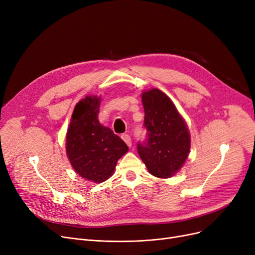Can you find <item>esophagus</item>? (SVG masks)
I'll return each instance as SVG.
<instances>
[{
    "instance_id": "esophagus-1",
    "label": "esophagus",
    "mask_w": 255,
    "mask_h": 255,
    "mask_svg": "<svg viewBox=\"0 0 255 255\" xmlns=\"http://www.w3.org/2000/svg\"><path fill=\"white\" fill-rule=\"evenodd\" d=\"M122 139L127 143V145L128 146H131V137H130V135L129 134H123L122 135Z\"/></svg>"
}]
</instances>
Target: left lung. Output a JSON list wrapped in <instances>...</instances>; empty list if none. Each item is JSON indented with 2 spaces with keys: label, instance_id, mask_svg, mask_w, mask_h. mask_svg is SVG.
Wrapping results in <instances>:
<instances>
[{
  "label": "left lung",
  "instance_id": "8db88e82",
  "mask_svg": "<svg viewBox=\"0 0 255 255\" xmlns=\"http://www.w3.org/2000/svg\"><path fill=\"white\" fill-rule=\"evenodd\" d=\"M146 139L137 152L151 175L170 178L185 163L190 151V133L175 104L158 89L141 94Z\"/></svg>",
  "mask_w": 255,
  "mask_h": 255
}]
</instances>
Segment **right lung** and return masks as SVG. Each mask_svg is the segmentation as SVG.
Here are the masks:
<instances>
[{"label":"right lung","mask_w":255,"mask_h":255,"mask_svg":"<svg viewBox=\"0 0 255 255\" xmlns=\"http://www.w3.org/2000/svg\"><path fill=\"white\" fill-rule=\"evenodd\" d=\"M101 97L87 96L73 111L66 136V153L73 169L89 181L102 183L113 176L127 144L98 121Z\"/></svg>","instance_id":"obj_1"}]
</instances>
